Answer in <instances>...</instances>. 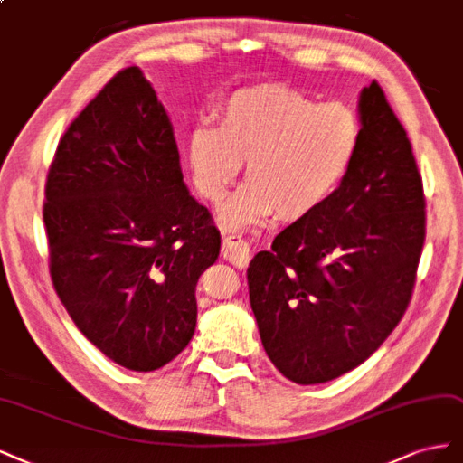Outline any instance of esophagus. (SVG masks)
Returning <instances> with one entry per match:
<instances>
[{"instance_id":"obj_1","label":"esophagus","mask_w":463,"mask_h":463,"mask_svg":"<svg viewBox=\"0 0 463 463\" xmlns=\"http://www.w3.org/2000/svg\"><path fill=\"white\" fill-rule=\"evenodd\" d=\"M221 253H222V258L229 260L236 267H246L250 261V256H251L248 242L241 241L238 236H227L225 241H222Z\"/></svg>"}]
</instances>
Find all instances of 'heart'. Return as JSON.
<instances>
[{
	"mask_svg": "<svg viewBox=\"0 0 463 463\" xmlns=\"http://www.w3.org/2000/svg\"><path fill=\"white\" fill-rule=\"evenodd\" d=\"M221 125L188 137L192 181L219 203L248 161L250 181L222 207L229 229L258 225L277 213L300 221L316 213L346 181L360 152L362 127L345 103H319L285 84L232 92L219 109Z\"/></svg>",
	"mask_w": 463,
	"mask_h": 463,
	"instance_id": "heart-1",
	"label": "heart"
}]
</instances>
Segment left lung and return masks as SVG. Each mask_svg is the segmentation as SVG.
<instances>
[{"label": "left lung", "instance_id": "obj_1", "mask_svg": "<svg viewBox=\"0 0 463 463\" xmlns=\"http://www.w3.org/2000/svg\"><path fill=\"white\" fill-rule=\"evenodd\" d=\"M357 115L362 142L346 181L248 267L261 345L298 384L345 375L383 345L410 304L423 250L421 176L375 80Z\"/></svg>", "mask_w": 463, "mask_h": 463}]
</instances>
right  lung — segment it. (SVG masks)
<instances>
[{"label":"right lung","instance_id":"obj_1","mask_svg":"<svg viewBox=\"0 0 463 463\" xmlns=\"http://www.w3.org/2000/svg\"><path fill=\"white\" fill-rule=\"evenodd\" d=\"M43 225L55 292L109 360L146 373L188 346L221 236L184 184L171 118L138 67L117 72L63 134Z\"/></svg>","mask_w":463,"mask_h":463}]
</instances>
